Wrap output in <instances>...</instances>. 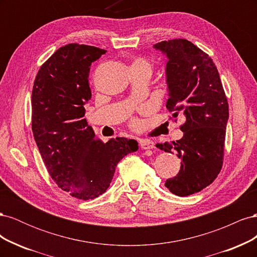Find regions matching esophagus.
I'll return each instance as SVG.
<instances>
[{
	"label": "esophagus",
	"instance_id": "34e87169",
	"mask_svg": "<svg viewBox=\"0 0 257 257\" xmlns=\"http://www.w3.org/2000/svg\"><path fill=\"white\" fill-rule=\"evenodd\" d=\"M139 146H141V148L144 150H149V149H153L154 143L151 141H148V139H143V141H141V143H139Z\"/></svg>",
	"mask_w": 257,
	"mask_h": 257
}]
</instances>
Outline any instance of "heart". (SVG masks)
<instances>
[{"mask_svg": "<svg viewBox=\"0 0 257 257\" xmlns=\"http://www.w3.org/2000/svg\"><path fill=\"white\" fill-rule=\"evenodd\" d=\"M152 68H153V65L151 62L149 60H147L145 58H135L132 60L131 62V66H130V69H144V71L148 72V73H152ZM138 120L133 118L131 119V124L133 126H137L138 125Z\"/></svg>", "mask_w": 257, "mask_h": 257, "instance_id": "heart-1", "label": "heart"}]
</instances>
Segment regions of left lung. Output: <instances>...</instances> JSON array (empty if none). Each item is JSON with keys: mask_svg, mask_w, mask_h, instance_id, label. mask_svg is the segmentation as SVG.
<instances>
[{"mask_svg": "<svg viewBox=\"0 0 257 257\" xmlns=\"http://www.w3.org/2000/svg\"><path fill=\"white\" fill-rule=\"evenodd\" d=\"M155 49L166 53L169 98L166 107L185 116L183 137L158 144L165 152L182 159L179 174L167 179L166 188L178 196H189L211 184L223 166L228 103L212 59L184 38L163 41ZM176 121V120H175Z\"/></svg>", "mask_w": 257, "mask_h": 257, "instance_id": "obj_1", "label": "left lung"}]
</instances>
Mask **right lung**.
<instances>
[{
    "instance_id": "right-lung-1",
    "label": "right lung",
    "mask_w": 257,
    "mask_h": 257,
    "mask_svg": "<svg viewBox=\"0 0 257 257\" xmlns=\"http://www.w3.org/2000/svg\"><path fill=\"white\" fill-rule=\"evenodd\" d=\"M106 50L68 44L59 48L38 71L32 90V131L52 180L69 195L96 198L109 188L116 164L138 149L134 139L95 138L83 119L91 99L92 62Z\"/></svg>"
}]
</instances>
